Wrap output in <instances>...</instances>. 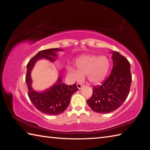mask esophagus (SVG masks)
<instances>
[{"mask_svg":"<svg viewBox=\"0 0 150 150\" xmlns=\"http://www.w3.org/2000/svg\"><path fill=\"white\" fill-rule=\"evenodd\" d=\"M77 87H78V88L79 89H81V88L83 87V85L82 84H81V83H77Z\"/></svg>","mask_w":150,"mask_h":150,"instance_id":"34e87169","label":"esophagus"}]
</instances>
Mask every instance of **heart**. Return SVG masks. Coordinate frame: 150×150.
<instances>
[{"label": "heart", "instance_id": "b5f03b06", "mask_svg": "<svg viewBox=\"0 0 150 150\" xmlns=\"http://www.w3.org/2000/svg\"><path fill=\"white\" fill-rule=\"evenodd\" d=\"M77 70L71 67H67V71L74 80H81L83 75H86L89 82L98 84L104 80L110 70V62L104 56L83 55L75 60Z\"/></svg>", "mask_w": 150, "mask_h": 150}]
</instances>
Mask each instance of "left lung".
Wrapping results in <instances>:
<instances>
[{
    "instance_id": "1",
    "label": "left lung",
    "mask_w": 150,
    "mask_h": 150,
    "mask_svg": "<svg viewBox=\"0 0 150 150\" xmlns=\"http://www.w3.org/2000/svg\"><path fill=\"white\" fill-rule=\"evenodd\" d=\"M112 69L101 85L93 86V94L87 101L94 112L109 113L119 108L128 97L132 76L130 63L117 52H112Z\"/></svg>"
}]
</instances>
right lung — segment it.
<instances>
[{
  "label": "right lung",
  "mask_w": 150,
  "mask_h": 150,
  "mask_svg": "<svg viewBox=\"0 0 150 150\" xmlns=\"http://www.w3.org/2000/svg\"><path fill=\"white\" fill-rule=\"evenodd\" d=\"M59 49H49L39 51L30 59L27 64L25 82L28 88V96L34 106L44 114L57 115L62 113L69 106L72 95L78 90L76 84L68 86L62 83L61 76L52 87L42 92H36L32 88L30 72L35 62L42 58L54 61L57 57L56 52L61 51Z\"/></svg>",
  "instance_id": "right-lung-1"
}]
</instances>
